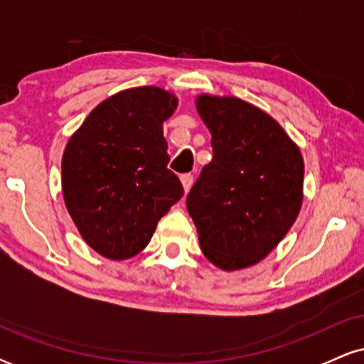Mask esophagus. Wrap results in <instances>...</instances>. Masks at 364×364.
<instances>
[{"mask_svg":"<svg viewBox=\"0 0 364 364\" xmlns=\"http://www.w3.org/2000/svg\"><path fill=\"white\" fill-rule=\"evenodd\" d=\"M181 183H183V188H185V191L188 193V191H190L191 185H193V176H191V174H183Z\"/></svg>","mask_w":364,"mask_h":364,"instance_id":"1","label":"esophagus"}]
</instances>
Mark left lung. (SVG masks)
<instances>
[{
	"mask_svg": "<svg viewBox=\"0 0 364 364\" xmlns=\"http://www.w3.org/2000/svg\"><path fill=\"white\" fill-rule=\"evenodd\" d=\"M196 111L214 157L186 196L207 260L223 270L252 267L287 235L303 203L299 147L260 107L202 94Z\"/></svg>",
	"mask_w": 364,
	"mask_h": 364,
	"instance_id": "1",
	"label": "left lung"
}]
</instances>
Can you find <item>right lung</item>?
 Listing matches in <instances>:
<instances>
[{
	"label": "right lung",
	"mask_w": 364,
	"mask_h": 364,
	"mask_svg": "<svg viewBox=\"0 0 364 364\" xmlns=\"http://www.w3.org/2000/svg\"><path fill=\"white\" fill-rule=\"evenodd\" d=\"M178 107L171 92L121 90L87 116L61 161L65 205L92 250L127 260L149 245L157 223L183 196L168 169L162 123Z\"/></svg>",
	"instance_id": "1"
}]
</instances>
